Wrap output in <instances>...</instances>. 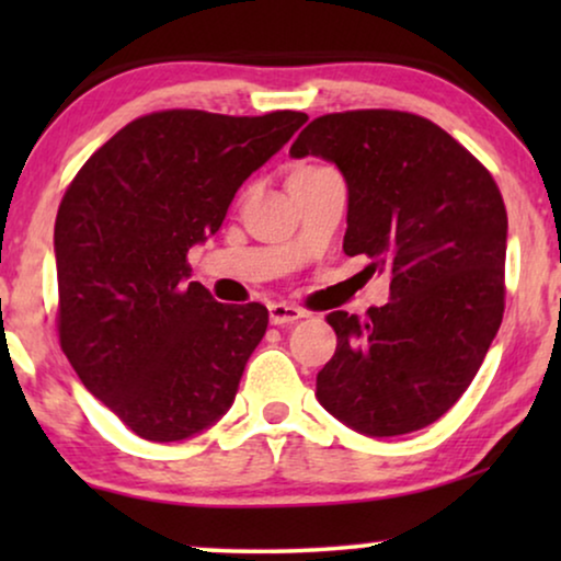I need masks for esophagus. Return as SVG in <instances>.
Returning <instances> with one entry per match:
<instances>
[{
	"instance_id": "1",
	"label": "esophagus",
	"mask_w": 561,
	"mask_h": 561,
	"mask_svg": "<svg viewBox=\"0 0 561 561\" xmlns=\"http://www.w3.org/2000/svg\"><path fill=\"white\" fill-rule=\"evenodd\" d=\"M267 311H271V324L275 327H283V324H294V321L304 319L306 313L298 309V306H290V304H271L267 306Z\"/></svg>"
}]
</instances>
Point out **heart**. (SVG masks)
Segmentation results:
<instances>
[{"label":"heart","instance_id":"heart-1","mask_svg":"<svg viewBox=\"0 0 561 561\" xmlns=\"http://www.w3.org/2000/svg\"><path fill=\"white\" fill-rule=\"evenodd\" d=\"M321 171H329V168L321 165V163H309V160H306V163H296L294 168H290L288 181L309 179V175H317V173H321Z\"/></svg>","mask_w":561,"mask_h":561}]
</instances>
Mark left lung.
Here are the masks:
<instances>
[{"mask_svg":"<svg viewBox=\"0 0 561 561\" xmlns=\"http://www.w3.org/2000/svg\"><path fill=\"white\" fill-rule=\"evenodd\" d=\"M290 156L347 181L344 252L390 275V301L332 311L334 357L317 375L324 409L365 436L419 432L470 388L503 321L508 217L493 175L419 114L317 117Z\"/></svg>","mask_w":561,"mask_h":561,"instance_id":"1","label":"left lung"}]
</instances>
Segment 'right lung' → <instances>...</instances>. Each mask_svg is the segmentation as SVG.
Instances as JSON below:
<instances>
[{
    "label": "right lung",
    "instance_id": "1",
    "mask_svg": "<svg viewBox=\"0 0 561 561\" xmlns=\"http://www.w3.org/2000/svg\"><path fill=\"white\" fill-rule=\"evenodd\" d=\"M306 119L152 112L68 186L53 234L60 347L89 393L142 439H188L234 403L267 309L214 301L188 283L186 255L219 232L237 188Z\"/></svg>",
    "mask_w": 561,
    "mask_h": 561
}]
</instances>
